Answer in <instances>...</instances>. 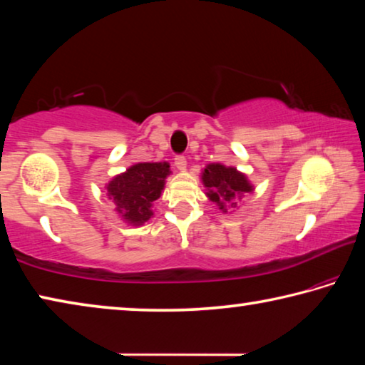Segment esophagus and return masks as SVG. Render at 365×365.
<instances>
[{
    "instance_id": "obj_1",
    "label": "esophagus",
    "mask_w": 365,
    "mask_h": 365,
    "mask_svg": "<svg viewBox=\"0 0 365 365\" xmlns=\"http://www.w3.org/2000/svg\"><path fill=\"white\" fill-rule=\"evenodd\" d=\"M175 168L178 170H187V158L185 156H175Z\"/></svg>"
}]
</instances>
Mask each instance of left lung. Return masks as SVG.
I'll use <instances>...</instances> for the list:
<instances>
[{
  "instance_id": "left-lung-1",
  "label": "left lung",
  "mask_w": 365,
  "mask_h": 365,
  "mask_svg": "<svg viewBox=\"0 0 365 365\" xmlns=\"http://www.w3.org/2000/svg\"><path fill=\"white\" fill-rule=\"evenodd\" d=\"M201 182L206 188V196L222 212H227V207H237V201L255 190L243 172L219 163L206 165L201 172Z\"/></svg>"
}]
</instances>
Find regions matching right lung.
Masks as SVG:
<instances>
[{
  "instance_id": "add662e5",
  "label": "right lung",
  "mask_w": 365,
  "mask_h": 365,
  "mask_svg": "<svg viewBox=\"0 0 365 365\" xmlns=\"http://www.w3.org/2000/svg\"><path fill=\"white\" fill-rule=\"evenodd\" d=\"M169 175V163H138L113 177L104 188L122 220L138 227L154 215L153 202L163 193Z\"/></svg>"
}]
</instances>
